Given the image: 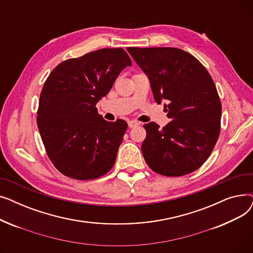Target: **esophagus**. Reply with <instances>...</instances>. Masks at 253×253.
Returning a JSON list of instances; mask_svg holds the SVG:
<instances>
[{
  "instance_id": "1",
  "label": "esophagus",
  "mask_w": 253,
  "mask_h": 253,
  "mask_svg": "<svg viewBox=\"0 0 253 253\" xmlns=\"http://www.w3.org/2000/svg\"><path fill=\"white\" fill-rule=\"evenodd\" d=\"M137 125H138V122H136V121H129V122H128V126H129L130 128L136 127Z\"/></svg>"
}]
</instances>
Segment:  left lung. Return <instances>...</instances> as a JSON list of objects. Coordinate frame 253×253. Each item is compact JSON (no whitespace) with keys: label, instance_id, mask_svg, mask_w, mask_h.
<instances>
[{"label":"left lung","instance_id":"8db88e82","mask_svg":"<svg viewBox=\"0 0 253 253\" xmlns=\"http://www.w3.org/2000/svg\"><path fill=\"white\" fill-rule=\"evenodd\" d=\"M148 76L155 101H166L171 121L162 129L144 125L141 151L152 170L166 176H182L210 156L220 132L221 103L213 80L203 64L178 48L129 47Z\"/></svg>","mask_w":253,"mask_h":253}]
</instances>
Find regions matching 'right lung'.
Returning <instances> with one entry per match:
<instances>
[{
  "label": "right lung",
  "instance_id": "add662e5",
  "mask_svg": "<svg viewBox=\"0 0 253 253\" xmlns=\"http://www.w3.org/2000/svg\"><path fill=\"white\" fill-rule=\"evenodd\" d=\"M131 65L124 49H100L59 63L47 78L37 123L49 159L65 176L94 179L114 166L127 123L105 121L95 105Z\"/></svg>",
  "mask_w": 253,
  "mask_h": 253
}]
</instances>
